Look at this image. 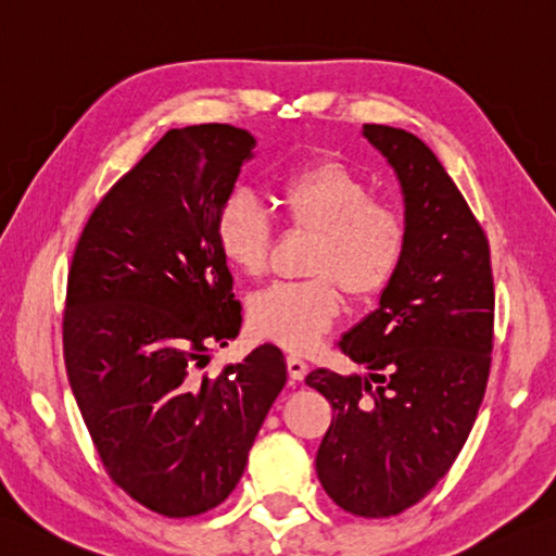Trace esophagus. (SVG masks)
I'll use <instances>...</instances> for the list:
<instances>
[{
	"instance_id": "obj_1",
	"label": "esophagus",
	"mask_w": 556,
	"mask_h": 556,
	"mask_svg": "<svg viewBox=\"0 0 556 556\" xmlns=\"http://www.w3.org/2000/svg\"><path fill=\"white\" fill-rule=\"evenodd\" d=\"M287 371H289L291 380H303V376H306V371H308V364L303 362L301 356L289 354L287 356Z\"/></svg>"
}]
</instances>
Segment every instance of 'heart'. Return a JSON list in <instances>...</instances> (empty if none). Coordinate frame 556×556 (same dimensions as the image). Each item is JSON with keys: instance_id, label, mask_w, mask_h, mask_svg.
Returning <instances> with one entry per match:
<instances>
[{"instance_id": "heart-1", "label": "heart", "mask_w": 556, "mask_h": 556, "mask_svg": "<svg viewBox=\"0 0 556 556\" xmlns=\"http://www.w3.org/2000/svg\"><path fill=\"white\" fill-rule=\"evenodd\" d=\"M281 214L296 231L315 233L306 281H275L248 303L257 337L289 352H308L342 313V290L354 299L383 293L405 265L409 231L393 204L374 200L362 173L337 159H318L287 170L277 182ZM226 263L245 277L269 265L271 228L255 194H228L216 216Z\"/></svg>"}]
</instances>
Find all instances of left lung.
Returning a JSON list of instances; mask_svg holds the SVG:
<instances>
[{
  "instance_id": "left-lung-1",
  "label": "left lung",
  "mask_w": 556,
  "mask_h": 556,
  "mask_svg": "<svg viewBox=\"0 0 556 556\" xmlns=\"http://www.w3.org/2000/svg\"><path fill=\"white\" fill-rule=\"evenodd\" d=\"M395 168L409 231L405 265L374 313L337 346L364 376L315 368L306 386L332 405L315 455L346 514L388 518L427 496L458 458L482 405L494 342L489 241L419 137L364 125Z\"/></svg>"
}]
</instances>
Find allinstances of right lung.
Wrapping results in <instances>:
<instances>
[{
  "label": "right lung",
  "instance_id": "1",
  "mask_svg": "<svg viewBox=\"0 0 556 556\" xmlns=\"http://www.w3.org/2000/svg\"><path fill=\"white\" fill-rule=\"evenodd\" d=\"M255 137L231 125L168 129L98 202L76 243L64 366L105 472L154 514L219 506L287 383L275 344L206 376L241 330L216 238Z\"/></svg>",
  "mask_w": 556,
  "mask_h": 556
}]
</instances>
